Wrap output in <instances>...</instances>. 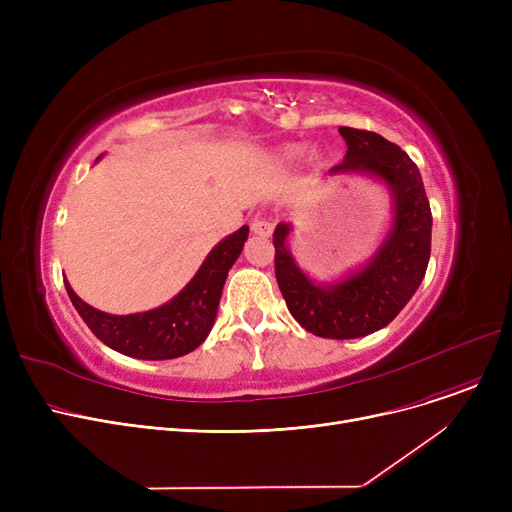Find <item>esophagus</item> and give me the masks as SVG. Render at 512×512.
Instances as JSON below:
<instances>
[{"mask_svg": "<svg viewBox=\"0 0 512 512\" xmlns=\"http://www.w3.org/2000/svg\"><path fill=\"white\" fill-rule=\"evenodd\" d=\"M251 230L257 236H270L274 232V224L265 218V215H257V218L251 222Z\"/></svg>", "mask_w": 512, "mask_h": 512, "instance_id": "obj_1", "label": "esophagus"}]
</instances>
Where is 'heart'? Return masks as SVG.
Here are the masks:
<instances>
[{
    "instance_id": "b5f03b06",
    "label": "heart",
    "mask_w": 512,
    "mask_h": 512,
    "mask_svg": "<svg viewBox=\"0 0 512 512\" xmlns=\"http://www.w3.org/2000/svg\"><path fill=\"white\" fill-rule=\"evenodd\" d=\"M299 155V147H294V145H290V147H284L280 153H278V159L282 161V164H288V161H292L294 157ZM313 159H317V153H313L311 155Z\"/></svg>"
}]
</instances>
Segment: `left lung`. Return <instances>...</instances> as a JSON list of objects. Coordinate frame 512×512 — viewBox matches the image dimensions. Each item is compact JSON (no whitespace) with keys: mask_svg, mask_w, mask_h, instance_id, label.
<instances>
[{"mask_svg":"<svg viewBox=\"0 0 512 512\" xmlns=\"http://www.w3.org/2000/svg\"><path fill=\"white\" fill-rule=\"evenodd\" d=\"M348 145L336 172L382 178L394 197V224L380 251L334 286L311 282L288 251V224L274 230L276 280L288 311L299 324L332 340L361 338L386 328L417 292L432 253V209L415 161L378 132L338 128Z\"/></svg>","mask_w":512,"mask_h":512,"instance_id":"obj_1","label":"left lung"}]
</instances>
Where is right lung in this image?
<instances>
[{
    "mask_svg": "<svg viewBox=\"0 0 512 512\" xmlns=\"http://www.w3.org/2000/svg\"><path fill=\"white\" fill-rule=\"evenodd\" d=\"M249 228L242 226L224 238L203 261L197 276L170 303L147 313L110 315L93 309L66 284V292L89 330L114 351L147 361L188 355L213 328L228 270L238 259Z\"/></svg>",
    "mask_w": 512,
    "mask_h": 512,
    "instance_id": "add662e5",
    "label": "right lung"
}]
</instances>
